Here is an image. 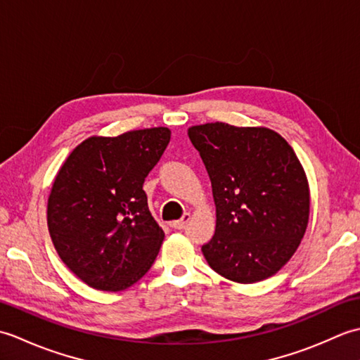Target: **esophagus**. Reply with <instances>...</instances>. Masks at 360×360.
Returning a JSON list of instances; mask_svg holds the SVG:
<instances>
[{
  "mask_svg": "<svg viewBox=\"0 0 360 360\" xmlns=\"http://www.w3.org/2000/svg\"><path fill=\"white\" fill-rule=\"evenodd\" d=\"M190 219H192V215H190V213H184V215H182L181 219L173 221V223H172L170 226H172L173 229H178V231H182V229H184V227L188 224Z\"/></svg>",
  "mask_w": 360,
  "mask_h": 360,
  "instance_id": "esophagus-1",
  "label": "esophagus"
}]
</instances>
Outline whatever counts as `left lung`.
<instances>
[{
	"instance_id": "left-lung-1",
	"label": "left lung",
	"mask_w": 360,
	"mask_h": 360,
	"mask_svg": "<svg viewBox=\"0 0 360 360\" xmlns=\"http://www.w3.org/2000/svg\"><path fill=\"white\" fill-rule=\"evenodd\" d=\"M212 182L217 229L202 246L213 271L262 281L294 255L307 232L309 187L290 145L272 129L223 122L188 128Z\"/></svg>"
}]
</instances>
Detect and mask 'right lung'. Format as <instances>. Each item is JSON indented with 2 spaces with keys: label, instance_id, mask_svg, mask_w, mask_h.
<instances>
[{
  "label": "right lung",
  "instance_id": "1",
  "mask_svg": "<svg viewBox=\"0 0 360 360\" xmlns=\"http://www.w3.org/2000/svg\"><path fill=\"white\" fill-rule=\"evenodd\" d=\"M170 134L158 127L89 137L60 168L48 200L49 233L63 263L88 286L127 289L155 263L164 231L142 187Z\"/></svg>",
  "mask_w": 360,
  "mask_h": 360
}]
</instances>
